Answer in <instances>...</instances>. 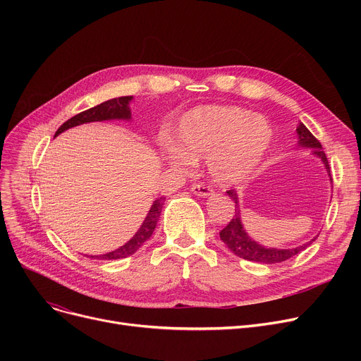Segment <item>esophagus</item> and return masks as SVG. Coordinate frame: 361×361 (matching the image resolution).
Returning <instances> with one entry per match:
<instances>
[{"label": "esophagus", "instance_id": "34e87169", "mask_svg": "<svg viewBox=\"0 0 361 361\" xmlns=\"http://www.w3.org/2000/svg\"><path fill=\"white\" fill-rule=\"evenodd\" d=\"M192 192L197 196H211L214 193L212 188L209 185H206L203 183H196L192 185Z\"/></svg>", "mask_w": 361, "mask_h": 361}]
</instances>
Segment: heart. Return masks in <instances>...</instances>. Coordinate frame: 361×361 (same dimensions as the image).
<instances>
[{"mask_svg": "<svg viewBox=\"0 0 361 361\" xmlns=\"http://www.w3.org/2000/svg\"><path fill=\"white\" fill-rule=\"evenodd\" d=\"M274 131L267 118L230 105H204L187 112L176 131V147L168 157L188 166L206 158L207 171L221 184L247 178L272 143Z\"/></svg>", "mask_w": 361, "mask_h": 361, "instance_id": "obj_1", "label": "heart"}]
</instances>
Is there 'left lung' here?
I'll return each mask as SVG.
<instances>
[{
  "label": "left lung",
  "instance_id": "obj_1",
  "mask_svg": "<svg viewBox=\"0 0 361 361\" xmlns=\"http://www.w3.org/2000/svg\"><path fill=\"white\" fill-rule=\"evenodd\" d=\"M297 135H298V145L302 147L313 149V154L324 161L328 173H329L328 158L325 155V152L322 150L320 142L312 135V133L307 130V127L302 123H300V126L297 127ZM329 176H331V173H329ZM226 193H228V196L235 203V214H234L233 219L228 222V225H226L224 230H221L219 235H221V240L226 244V247H228L238 257L245 259V260L259 262V263H267V264L278 263V262H283V260H287V259L298 255L300 252L309 247V245L316 240V238H313L312 241L302 244V245H298V247H295V249H267V247H263V245L257 244L247 234H245V231L243 228L241 219H240L241 212H240L237 193L233 190V188L231 190H226Z\"/></svg>",
  "mask_w": 361,
  "mask_h": 361
}]
</instances>
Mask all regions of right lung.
Here are the masks:
<instances>
[{
	"instance_id": "add662e5",
	"label": "right lung",
	"mask_w": 361,
	"mask_h": 361,
	"mask_svg": "<svg viewBox=\"0 0 361 361\" xmlns=\"http://www.w3.org/2000/svg\"><path fill=\"white\" fill-rule=\"evenodd\" d=\"M133 99V97H121V98H114L109 99L106 102H102L97 106L89 108L78 116L71 117L70 120H67L59 130H56L55 136H59L60 133H63L67 128H71L74 126H79V124H85V123H92V121H105V120H128L130 118V108H128V102ZM165 197H159L152 204L150 211L147 214V216L145 218L142 226L139 228V231L135 234L128 243H126L124 245H121L120 249L114 250L111 253L98 256V259H104V260H112V259H123L127 257L130 255L135 253L140 245L150 238L152 233L155 231V226L158 224L161 211H162V204H164ZM93 257V256H92Z\"/></svg>"
}]
</instances>
